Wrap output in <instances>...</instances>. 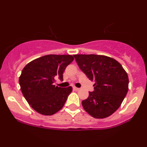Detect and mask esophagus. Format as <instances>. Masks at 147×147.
Returning <instances> with one entry per match:
<instances>
[{"label": "esophagus", "instance_id": "esophagus-1", "mask_svg": "<svg viewBox=\"0 0 147 147\" xmlns=\"http://www.w3.org/2000/svg\"><path fill=\"white\" fill-rule=\"evenodd\" d=\"M73 90L77 91V90H79V88H77V87H73Z\"/></svg>", "mask_w": 147, "mask_h": 147}]
</instances>
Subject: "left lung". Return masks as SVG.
Here are the masks:
<instances>
[{"instance_id": "1", "label": "left lung", "mask_w": 147, "mask_h": 147, "mask_svg": "<svg viewBox=\"0 0 147 147\" xmlns=\"http://www.w3.org/2000/svg\"><path fill=\"white\" fill-rule=\"evenodd\" d=\"M79 67L95 82V90L82 101L84 109L92 117L103 119L119 109L129 90V77L119 62L97 55H75Z\"/></svg>"}]
</instances>
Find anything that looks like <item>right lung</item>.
<instances>
[{
    "label": "right lung",
    "mask_w": 147,
    "mask_h": 147,
    "mask_svg": "<svg viewBox=\"0 0 147 147\" xmlns=\"http://www.w3.org/2000/svg\"><path fill=\"white\" fill-rule=\"evenodd\" d=\"M74 60L69 55H49L28 63L23 69L19 84L23 96L38 113L52 115L63 107L72 88L55 85L57 78L63 80L65 68Z\"/></svg>",
    "instance_id": "right-lung-1"
}]
</instances>
